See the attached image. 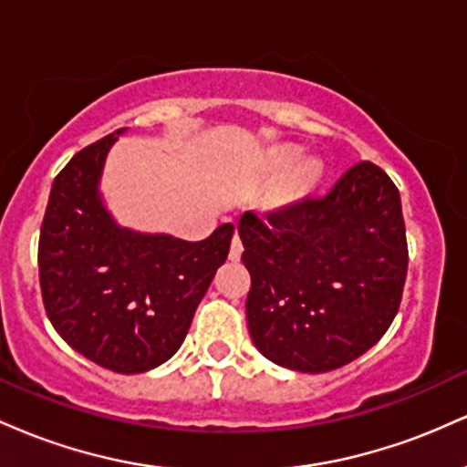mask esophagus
<instances>
[{
	"instance_id": "34e87169",
	"label": "esophagus",
	"mask_w": 467,
	"mask_h": 467,
	"mask_svg": "<svg viewBox=\"0 0 467 467\" xmlns=\"http://www.w3.org/2000/svg\"><path fill=\"white\" fill-rule=\"evenodd\" d=\"M241 252H244V244H241L239 234H234L233 244H230V259L239 261L241 259Z\"/></svg>"
}]
</instances>
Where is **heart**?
<instances>
[{
  "label": "heart",
  "instance_id": "heart-1",
  "mask_svg": "<svg viewBox=\"0 0 467 467\" xmlns=\"http://www.w3.org/2000/svg\"><path fill=\"white\" fill-rule=\"evenodd\" d=\"M296 155V147L278 149V151L272 155V169H283V166H287ZM320 175H323V164L316 158H305L301 162H296L287 171L285 178L281 182L283 200H298V197L307 195V192L318 184Z\"/></svg>",
  "mask_w": 467,
  "mask_h": 467
}]
</instances>
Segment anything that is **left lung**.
Listing matches in <instances>:
<instances>
[{
    "instance_id": "1",
    "label": "left lung",
    "mask_w": 467,
    "mask_h": 467,
    "mask_svg": "<svg viewBox=\"0 0 467 467\" xmlns=\"http://www.w3.org/2000/svg\"><path fill=\"white\" fill-rule=\"evenodd\" d=\"M252 276L245 318L267 360L327 373L368 351L393 323L409 270L398 186L373 162L334 189L239 219Z\"/></svg>"
}]
</instances>
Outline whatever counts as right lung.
<instances>
[{
	"mask_svg": "<svg viewBox=\"0 0 467 467\" xmlns=\"http://www.w3.org/2000/svg\"><path fill=\"white\" fill-rule=\"evenodd\" d=\"M122 131L85 147L52 182L39 281L57 334L99 367L130 375L160 367L180 349L228 259L234 226L222 223L203 241L118 226L99 182Z\"/></svg>",
	"mask_w": 467,
	"mask_h": 467,
	"instance_id": "right-lung-1",
	"label": "right lung"
}]
</instances>
